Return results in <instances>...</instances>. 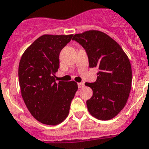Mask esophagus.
Here are the masks:
<instances>
[{
  "instance_id": "34e87169",
  "label": "esophagus",
  "mask_w": 149,
  "mask_h": 149,
  "mask_svg": "<svg viewBox=\"0 0 149 149\" xmlns=\"http://www.w3.org/2000/svg\"><path fill=\"white\" fill-rule=\"evenodd\" d=\"M77 85H78L79 88H82L84 87V83H77Z\"/></svg>"
}]
</instances>
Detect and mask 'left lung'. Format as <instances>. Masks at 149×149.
Segmentation results:
<instances>
[{
    "instance_id": "1",
    "label": "left lung",
    "mask_w": 149,
    "mask_h": 149,
    "mask_svg": "<svg viewBox=\"0 0 149 149\" xmlns=\"http://www.w3.org/2000/svg\"><path fill=\"white\" fill-rule=\"evenodd\" d=\"M86 49L89 67H97L96 82L86 83L93 91L87 100L88 110L102 121L112 119L127 104L132 86V68L128 56L121 47L102 31L90 30L74 35Z\"/></svg>"
}]
</instances>
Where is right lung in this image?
<instances>
[{
  "mask_svg": "<svg viewBox=\"0 0 149 149\" xmlns=\"http://www.w3.org/2000/svg\"><path fill=\"white\" fill-rule=\"evenodd\" d=\"M73 34H45L24 52L18 76L21 94L31 114L39 122L57 125L68 116L71 102L77 91L74 81L56 83L59 54Z\"/></svg>",
  "mask_w": 149,
  "mask_h": 149,
  "instance_id": "obj_1",
  "label": "right lung"
}]
</instances>
